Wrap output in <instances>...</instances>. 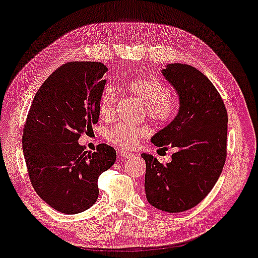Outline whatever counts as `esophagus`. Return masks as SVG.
I'll use <instances>...</instances> for the list:
<instances>
[{"mask_svg":"<svg viewBox=\"0 0 258 258\" xmlns=\"http://www.w3.org/2000/svg\"><path fill=\"white\" fill-rule=\"evenodd\" d=\"M119 156L123 160H128V159H132L133 154L128 153V151H119Z\"/></svg>","mask_w":258,"mask_h":258,"instance_id":"esophagus-1","label":"esophagus"}]
</instances>
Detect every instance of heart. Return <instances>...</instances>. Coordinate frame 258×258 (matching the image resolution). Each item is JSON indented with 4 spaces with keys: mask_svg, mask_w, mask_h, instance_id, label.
Segmentation results:
<instances>
[{
    "mask_svg": "<svg viewBox=\"0 0 258 258\" xmlns=\"http://www.w3.org/2000/svg\"><path fill=\"white\" fill-rule=\"evenodd\" d=\"M127 88L133 95L138 96L144 102L145 111L149 119L155 122L167 123L176 116L179 102L175 95L170 92L168 86L162 80L155 77H141L128 83ZM116 94L113 88H107L99 98V114L104 119L113 115L115 108ZM148 130L143 126H132L127 123H116L105 132V138L111 144L120 148H133L142 138L147 136Z\"/></svg>",
    "mask_w": 258,
    "mask_h": 258,
    "instance_id": "heart-1",
    "label": "heart"
}]
</instances>
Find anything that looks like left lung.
I'll use <instances>...</instances> for the list:
<instances>
[{
    "label": "left lung",
    "instance_id": "obj_1",
    "mask_svg": "<svg viewBox=\"0 0 258 258\" xmlns=\"http://www.w3.org/2000/svg\"><path fill=\"white\" fill-rule=\"evenodd\" d=\"M162 74L178 92L179 111L151 142L178 150L166 164L142 154L147 163L144 187L151 206L180 213L201 203L218 181L227 156L228 116L218 90L197 68L169 63Z\"/></svg>",
    "mask_w": 258,
    "mask_h": 258
}]
</instances>
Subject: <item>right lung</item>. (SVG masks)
Here are the masks:
<instances>
[{"label": "right lung", "instance_id": "1", "mask_svg": "<svg viewBox=\"0 0 258 258\" xmlns=\"http://www.w3.org/2000/svg\"><path fill=\"white\" fill-rule=\"evenodd\" d=\"M108 68L101 62H67L46 78L33 98L23 131L27 172L37 195L63 214H78L98 198V176L116 160L99 144L85 151L78 139L97 123Z\"/></svg>", "mask_w": 258, "mask_h": 258}]
</instances>
